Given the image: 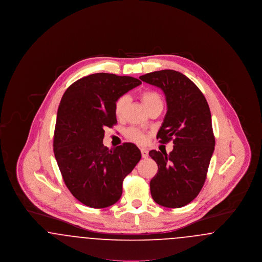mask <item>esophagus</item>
I'll use <instances>...</instances> for the list:
<instances>
[{
  "mask_svg": "<svg viewBox=\"0 0 262 262\" xmlns=\"http://www.w3.org/2000/svg\"><path fill=\"white\" fill-rule=\"evenodd\" d=\"M140 151H141V155H142L143 158H147V157H148V151H147V150L144 149V148H141Z\"/></svg>",
  "mask_w": 262,
  "mask_h": 262,
  "instance_id": "obj_1",
  "label": "esophagus"
}]
</instances>
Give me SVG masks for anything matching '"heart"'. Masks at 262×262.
<instances>
[{
  "label": "heart",
  "mask_w": 262,
  "mask_h": 262,
  "mask_svg": "<svg viewBox=\"0 0 262 262\" xmlns=\"http://www.w3.org/2000/svg\"><path fill=\"white\" fill-rule=\"evenodd\" d=\"M139 98L141 100L142 104L144 105V107L149 110L150 108L154 107V106H157V105H160L163 106V100L161 95L154 91V90H143L140 92L139 94ZM127 103H128V97L123 95L121 97H119L118 99L116 100L115 104H114V113H115V116L118 118V119H121L123 118L124 114H125V108L127 106ZM125 136L130 139L132 141H135L137 143L139 144H142L146 141V137L145 135L140 132L137 127H129L126 129L125 132Z\"/></svg>",
  "instance_id": "b5f03b06"
}]
</instances>
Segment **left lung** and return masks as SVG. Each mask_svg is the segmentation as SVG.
I'll return each mask as SVG.
<instances>
[{
  "label": "left lung",
  "mask_w": 262,
  "mask_h": 262,
  "mask_svg": "<svg viewBox=\"0 0 262 262\" xmlns=\"http://www.w3.org/2000/svg\"><path fill=\"white\" fill-rule=\"evenodd\" d=\"M139 78L162 89L167 113L157 138L174 143L170 154L149 152L158 165L150 181L151 195L159 205L180 208L199 195L206 180L215 146L210 109L200 88L179 72L163 70Z\"/></svg>",
  "instance_id": "left-lung-1"
}]
</instances>
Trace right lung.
<instances>
[{
	"label": "right lung",
	"mask_w": 262,
	"mask_h": 262,
	"mask_svg": "<svg viewBox=\"0 0 262 262\" xmlns=\"http://www.w3.org/2000/svg\"><path fill=\"white\" fill-rule=\"evenodd\" d=\"M141 84L132 76L98 73L66 90L59 105L54 154L69 190L91 208H105L121 199L123 181L141 158L130 142L109 149L104 128L117 124L116 100Z\"/></svg>",
	"instance_id": "1"
}]
</instances>
